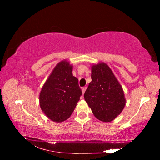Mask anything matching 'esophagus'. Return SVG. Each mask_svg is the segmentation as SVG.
Returning <instances> with one entry per match:
<instances>
[{"label": "esophagus", "instance_id": "1", "mask_svg": "<svg viewBox=\"0 0 160 160\" xmlns=\"http://www.w3.org/2000/svg\"><path fill=\"white\" fill-rule=\"evenodd\" d=\"M87 88L86 87H83V88H82V94H84V93H85V92Z\"/></svg>", "mask_w": 160, "mask_h": 160}]
</instances>
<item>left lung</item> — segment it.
Listing matches in <instances>:
<instances>
[{
  "label": "left lung",
  "mask_w": 160,
  "mask_h": 160,
  "mask_svg": "<svg viewBox=\"0 0 160 160\" xmlns=\"http://www.w3.org/2000/svg\"><path fill=\"white\" fill-rule=\"evenodd\" d=\"M92 81L84 97L97 118L110 122L120 114L126 104L122 87L106 63L92 67Z\"/></svg>",
  "instance_id": "obj_1"
}]
</instances>
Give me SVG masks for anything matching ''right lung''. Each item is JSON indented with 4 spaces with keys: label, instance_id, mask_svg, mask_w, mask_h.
Returning a JSON list of instances; mask_svg holds the SVG:
<instances>
[{
    "label": "right lung",
    "instance_id": "right-lung-1",
    "mask_svg": "<svg viewBox=\"0 0 160 160\" xmlns=\"http://www.w3.org/2000/svg\"><path fill=\"white\" fill-rule=\"evenodd\" d=\"M72 66L66 61L58 63L40 92L42 110L55 122L68 118L82 95L78 79L72 75Z\"/></svg>",
    "mask_w": 160,
    "mask_h": 160
}]
</instances>
